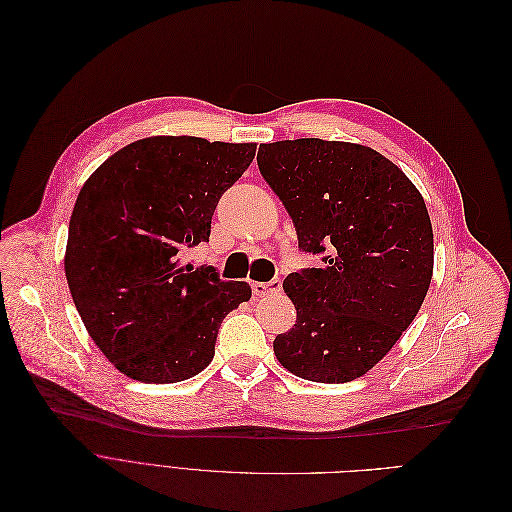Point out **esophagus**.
I'll return each instance as SVG.
<instances>
[{
    "instance_id": "34e87169",
    "label": "esophagus",
    "mask_w": 512,
    "mask_h": 512,
    "mask_svg": "<svg viewBox=\"0 0 512 512\" xmlns=\"http://www.w3.org/2000/svg\"><path fill=\"white\" fill-rule=\"evenodd\" d=\"M281 287H283L281 279H273V281H269V283H262V281H256V283H252V291H254V296H260V298H264V296H273V294H279Z\"/></svg>"
}]
</instances>
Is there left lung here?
Instances as JSON below:
<instances>
[{"mask_svg":"<svg viewBox=\"0 0 512 512\" xmlns=\"http://www.w3.org/2000/svg\"><path fill=\"white\" fill-rule=\"evenodd\" d=\"M258 168L294 221L302 252L323 266L283 281L296 325L275 337L277 360L296 377H362L415 321L433 275V229L419 189L360 143H262Z\"/></svg>","mask_w":512,"mask_h":512,"instance_id":"left-lung-1","label":"left lung"}]
</instances>
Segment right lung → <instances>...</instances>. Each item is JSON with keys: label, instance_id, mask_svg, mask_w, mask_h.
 Listing matches in <instances>:
<instances>
[{"label": "right lung", "instance_id": "add662e5", "mask_svg": "<svg viewBox=\"0 0 512 512\" xmlns=\"http://www.w3.org/2000/svg\"><path fill=\"white\" fill-rule=\"evenodd\" d=\"M256 143L156 135L125 145L85 181L70 214L64 273L95 346L143 383H177L214 358L218 327L252 298L246 281L183 264Z\"/></svg>", "mask_w": 512, "mask_h": 512}]
</instances>
